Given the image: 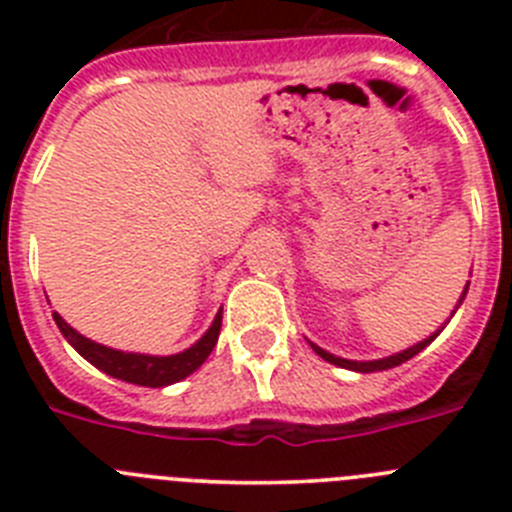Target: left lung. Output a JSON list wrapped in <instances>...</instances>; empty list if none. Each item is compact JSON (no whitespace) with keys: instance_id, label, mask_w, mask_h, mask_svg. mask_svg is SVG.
Here are the masks:
<instances>
[{"instance_id":"left-lung-1","label":"left lung","mask_w":512,"mask_h":512,"mask_svg":"<svg viewBox=\"0 0 512 512\" xmlns=\"http://www.w3.org/2000/svg\"><path fill=\"white\" fill-rule=\"evenodd\" d=\"M467 289H469V282H467V287H464V292H461V297H459V302H456V307H459L461 302H464V297H467ZM454 312H456V310H454ZM454 312H451V315H454ZM446 323H449V320H446ZM441 330H443V325L436 330V333H431V336L423 338V341H420V343H413V346L405 348V351H400V354L384 356V359H374V361H351V359H341V356H333V354H328L325 348L315 346V343H312V341H310V346H312V351H315V354L320 356V359L330 361V364L341 366V369H351V372L369 374V372H384V369H392V366L405 364V361L413 359L415 354H420V351H423V348L428 346V343L436 341V336H438V333H441Z\"/></svg>"}]
</instances>
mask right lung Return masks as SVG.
<instances>
[{"instance_id":"obj_1","label":"right lung","mask_w":512,"mask_h":512,"mask_svg":"<svg viewBox=\"0 0 512 512\" xmlns=\"http://www.w3.org/2000/svg\"><path fill=\"white\" fill-rule=\"evenodd\" d=\"M58 330L63 338L79 351L89 364H94L99 372L110 374V377L122 379V382L140 384V387H166V384L182 382L192 372H197L205 364L207 356L215 348L217 336H220V325H223V310H217L215 320L207 328L205 336L189 348L171 356H151V354H128V351H117V348L102 346V343L92 341V338L81 336L79 330L71 328L66 320L53 312Z\"/></svg>"}]
</instances>
